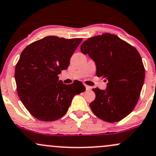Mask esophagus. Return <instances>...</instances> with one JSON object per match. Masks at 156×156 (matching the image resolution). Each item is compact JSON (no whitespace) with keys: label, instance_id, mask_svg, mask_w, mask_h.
I'll list each match as a JSON object with an SVG mask.
<instances>
[{"label":"esophagus","instance_id":"1","mask_svg":"<svg viewBox=\"0 0 156 156\" xmlns=\"http://www.w3.org/2000/svg\"><path fill=\"white\" fill-rule=\"evenodd\" d=\"M84 86H85V87H86V90H87V91H90V90H92V87H91L88 86V85H84Z\"/></svg>","mask_w":156,"mask_h":156}]
</instances>
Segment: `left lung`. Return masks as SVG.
I'll return each mask as SVG.
<instances>
[{
  "mask_svg": "<svg viewBox=\"0 0 156 156\" xmlns=\"http://www.w3.org/2000/svg\"><path fill=\"white\" fill-rule=\"evenodd\" d=\"M81 51L95 63L97 76L108 81L106 90H92L95 99L90 104L92 111L107 122L121 121L139 99L145 78L141 55L134 47L110 33L87 39Z\"/></svg>",
  "mask_w": 156,
  "mask_h": 156,
  "instance_id": "obj_1",
  "label": "left lung"
}]
</instances>
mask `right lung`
I'll list each match as a JSON object with an SVG mask.
<instances>
[{
  "instance_id": "right-lung-1",
  "label": "right lung",
  "mask_w": 156,
  "mask_h": 156,
  "mask_svg": "<svg viewBox=\"0 0 156 156\" xmlns=\"http://www.w3.org/2000/svg\"><path fill=\"white\" fill-rule=\"evenodd\" d=\"M82 38L47 36L22 51L15 66V78L20 101L35 119L53 121L67 112L73 97L84 92L81 81L69 85L59 81Z\"/></svg>"
}]
</instances>
